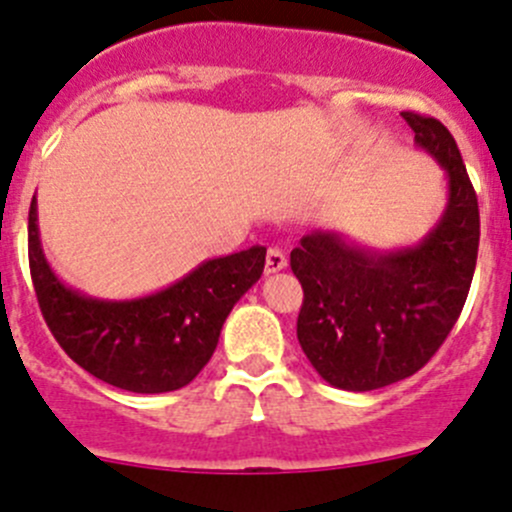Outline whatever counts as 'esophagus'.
Returning <instances> with one entry per match:
<instances>
[{
	"label": "esophagus",
	"instance_id": "esophagus-1",
	"mask_svg": "<svg viewBox=\"0 0 512 512\" xmlns=\"http://www.w3.org/2000/svg\"><path fill=\"white\" fill-rule=\"evenodd\" d=\"M287 267V257L280 247H270L265 257V275H275V272L285 270Z\"/></svg>",
	"mask_w": 512,
	"mask_h": 512
}]
</instances>
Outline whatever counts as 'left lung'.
Returning a JSON list of instances; mask_svg holds the SVG:
<instances>
[{
  "label": "left lung",
  "instance_id": "1",
  "mask_svg": "<svg viewBox=\"0 0 512 512\" xmlns=\"http://www.w3.org/2000/svg\"><path fill=\"white\" fill-rule=\"evenodd\" d=\"M414 143L443 168L448 198L423 240L376 250L314 230L289 255L304 302L297 339L327 384L374 391L416 374L456 324L478 257V198L456 141L436 118L401 113Z\"/></svg>",
  "mask_w": 512,
  "mask_h": 512
}]
</instances>
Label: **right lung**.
<instances>
[{
  "label": "right lung",
  "instance_id": "obj_1",
  "mask_svg": "<svg viewBox=\"0 0 512 512\" xmlns=\"http://www.w3.org/2000/svg\"><path fill=\"white\" fill-rule=\"evenodd\" d=\"M265 255L252 245L200 262L158 292L101 299L56 275L41 247L36 195L29 208V267L51 334L81 369L133 394L183 389L203 371L227 314L262 277Z\"/></svg>",
  "mask_w": 512,
  "mask_h": 512
}]
</instances>
